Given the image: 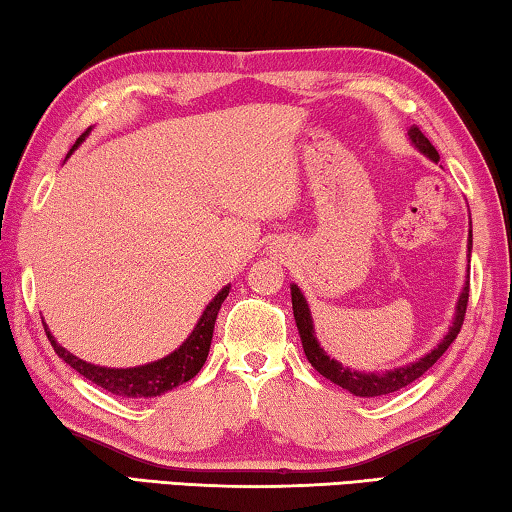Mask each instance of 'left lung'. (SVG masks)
I'll return each mask as SVG.
<instances>
[{"instance_id": "8db88e82", "label": "left lung", "mask_w": 512, "mask_h": 512, "mask_svg": "<svg viewBox=\"0 0 512 512\" xmlns=\"http://www.w3.org/2000/svg\"><path fill=\"white\" fill-rule=\"evenodd\" d=\"M409 140H411V144L415 146V149H418L422 155H427L431 162H438L440 160L438 151L433 149L431 142L422 135V131H420L418 126L409 128ZM470 228H472V221H470ZM470 253H472V230H470V235H467V280L463 284L461 296H458L452 325H449L447 334L443 336V339H440V343L436 345V348L424 354V357L415 359L411 363H406V366L393 368V370H381V372H377V370H372V372L354 370L350 366H343L341 361H336V359L329 357V354L323 348H320V343L316 339L314 318H311V309L307 305L305 293L300 291L298 284H291L293 316H296V325H298V334H300V341H302V350H305V357L309 359L311 366H314L325 379L334 381L336 386L345 388V391L352 393V395H357V397L391 395L395 391H400V388L413 384L415 379H420L424 372H427L433 366V363H436L440 357H443L445 350L454 343L458 332H461V325H463V318H465V309H467V298H470Z\"/></svg>"}]
</instances>
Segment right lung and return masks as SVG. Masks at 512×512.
Masks as SVG:
<instances>
[{
	"instance_id": "1",
	"label": "right lung",
	"mask_w": 512,
	"mask_h": 512,
	"mask_svg": "<svg viewBox=\"0 0 512 512\" xmlns=\"http://www.w3.org/2000/svg\"><path fill=\"white\" fill-rule=\"evenodd\" d=\"M90 131L92 128H88V131H85L79 140H76V144L69 149L67 158L85 142V137L90 135ZM228 293H230V284L228 287H223L210 300V305L205 307L201 318H198V323L192 329V334L187 336L180 348L167 354V357L151 361V363H144V366H135V368L94 366V363L74 357L72 352L65 350L63 345L54 339V334L49 332L47 323H42V325H45L47 339L58 357L65 363H69V366L79 372V375L90 379L92 384L101 386L103 391L119 395V397H158L162 393L171 391V388H176L180 384H185V381H189L192 377H196L198 370L203 368V363L207 361V352H210V345H212L216 316H219V309L223 305V300L228 298Z\"/></svg>"
}]
</instances>
